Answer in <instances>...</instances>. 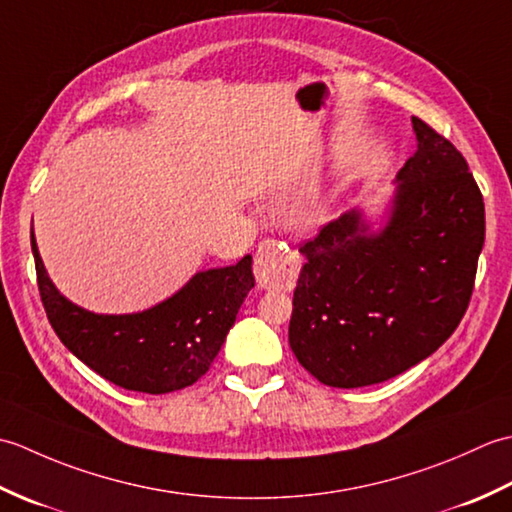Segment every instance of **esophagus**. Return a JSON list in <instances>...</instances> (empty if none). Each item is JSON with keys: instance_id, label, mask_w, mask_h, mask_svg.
I'll return each instance as SVG.
<instances>
[{"instance_id": "1", "label": "esophagus", "mask_w": 512, "mask_h": 512, "mask_svg": "<svg viewBox=\"0 0 512 512\" xmlns=\"http://www.w3.org/2000/svg\"><path fill=\"white\" fill-rule=\"evenodd\" d=\"M255 273L262 284L288 288L297 279L299 255L292 253L286 244L275 242V239H266L257 248Z\"/></svg>"}]
</instances>
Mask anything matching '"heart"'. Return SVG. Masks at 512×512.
I'll return each instance as SVG.
<instances>
[{"mask_svg": "<svg viewBox=\"0 0 512 512\" xmlns=\"http://www.w3.org/2000/svg\"><path fill=\"white\" fill-rule=\"evenodd\" d=\"M325 213H328V195H317V198L299 202L292 209V222L299 228H314L325 220Z\"/></svg>", "mask_w": 512, "mask_h": 512, "instance_id": "1", "label": "heart"}]
</instances>
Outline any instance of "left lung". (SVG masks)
<instances>
[{"label":"left lung","instance_id":"1","mask_svg":"<svg viewBox=\"0 0 512 512\" xmlns=\"http://www.w3.org/2000/svg\"><path fill=\"white\" fill-rule=\"evenodd\" d=\"M416 154L380 213L352 206L299 248L288 343L328 387L394 378L449 339L469 306L484 200L462 154L411 116Z\"/></svg>","mask_w":512,"mask_h":512}]
</instances>
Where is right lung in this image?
<instances>
[{"label": "right lung", "mask_w": 512, "mask_h": 512, "mask_svg": "<svg viewBox=\"0 0 512 512\" xmlns=\"http://www.w3.org/2000/svg\"><path fill=\"white\" fill-rule=\"evenodd\" d=\"M30 246L43 308L61 343L105 380L143 394H169L209 372L255 288L253 257L246 255L235 266L200 270L147 310L99 314L61 295L43 266L32 228Z\"/></svg>", "instance_id": "obj_1"}]
</instances>
